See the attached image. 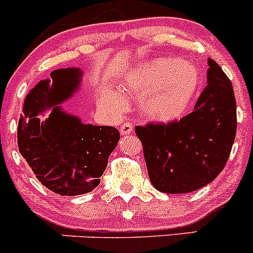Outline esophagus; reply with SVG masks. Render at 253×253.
<instances>
[{
	"label": "esophagus",
	"mask_w": 253,
	"mask_h": 253,
	"mask_svg": "<svg viewBox=\"0 0 253 253\" xmlns=\"http://www.w3.org/2000/svg\"><path fill=\"white\" fill-rule=\"evenodd\" d=\"M132 131H133V127H132L131 122H125V124H122L121 127H120V132H121L122 136L132 133Z\"/></svg>",
	"instance_id": "obj_1"
}]
</instances>
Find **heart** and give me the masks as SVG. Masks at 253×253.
I'll list each match as a JSON object with an SVG mask.
<instances>
[{"label": "heart", "mask_w": 253, "mask_h": 253, "mask_svg": "<svg viewBox=\"0 0 253 253\" xmlns=\"http://www.w3.org/2000/svg\"><path fill=\"white\" fill-rule=\"evenodd\" d=\"M198 72L192 65L175 58H158L129 71L124 88L143 98L145 116L157 121L177 119L190 104L198 86ZM114 106H124L117 94L110 96Z\"/></svg>", "instance_id": "heart-1"}]
</instances>
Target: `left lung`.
Returning <instances> with one entry per match:
<instances>
[{"instance_id":"1","label":"left lung","mask_w":253,"mask_h":253,"mask_svg":"<svg viewBox=\"0 0 253 253\" xmlns=\"http://www.w3.org/2000/svg\"><path fill=\"white\" fill-rule=\"evenodd\" d=\"M207 84L187 116L136 127L150 182L160 192L200 190L228 162L236 134V100L230 79L211 58Z\"/></svg>"}]
</instances>
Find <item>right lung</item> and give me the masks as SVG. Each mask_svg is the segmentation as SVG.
I'll return each mask as SVG.
<instances>
[{
    "label": "right lung",
    "mask_w": 253,
    "mask_h": 253,
    "mask_svg": "<svg viewBox=\"0 0 253 253\" xmlns=\"http://www.w3.org/2000/svg\"><path fill=\"white\" fill-rule=\"evenodd\" d=\"M50 77L40 81L25 98L18 122V148L48 190L61 196L88 193L100 183L120 132L111 126L82 124L58 105L79 88V68L55 70ZM47 107L53 108L51 114L40 122L39 115Z\"/></svg>",
    "instance_id": "add662e5"
}]
</instances>
